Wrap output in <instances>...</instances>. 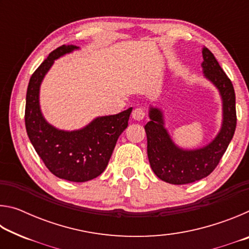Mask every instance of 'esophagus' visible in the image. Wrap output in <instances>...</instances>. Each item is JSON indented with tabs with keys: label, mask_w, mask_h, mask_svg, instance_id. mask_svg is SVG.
<instances>
[{
	"label": "esophagus",
	"mask_w": 249,
	"mask_h": 249,
	"mask_svg": "<svg viewBox=\"0 0 249 249\" xmlns=\"http://www.w3.org/2000/svg\"><path fill=\"white\" fill-rule=\"evenodd\" d=\"M132 116H133V119L135 120V121H142V119H144L145 117V112H144V109L142 108H135L134 111H133V114H132Z\"/></svg>",
	"instance_id": "esophagus-1"
}]
</instances>
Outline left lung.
<instances>
[{
	"mask_svg": "<svg viewBox=\"0 0 249 249\" xmlns=\"http://www.w3.org/2000/svg\"><path fill=\"white\" fill-rule=\"evenodd\" d=\"M204 78L216 88L222 100L221 129L212 142L196 149H183L175 144L165 127L160 108L150 105L149 122L145 125L147 155L155 175L171 184H187L208 177L215 169L229 147L236 128L235 91L231 80L210 50L202 48Z\"/></svg>",
	"mask_w": 249,
	"mask_h": 249,
	"instance_id": "1",
	"label": "left lung"
}]
</instances>
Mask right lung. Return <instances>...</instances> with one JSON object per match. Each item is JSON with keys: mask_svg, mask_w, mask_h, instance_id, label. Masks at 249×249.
Listing matches in <instances>:
<instances>
[{"mask_svg": "<svg viewBox=\"0 0 249 249\" xmlns=\"http://www.w3.org/2000/svg\"><path fill=\"white\" fill-rule=\"evenodd\" d=\"M79 48L60 46L33 73L26 93L25 125L32 145L53 175L72 182H86L105 170L120 135L127 127L133 108L95 117L75 130L59 129L46 121L39 104L40 84L56 59Z\"/></svg>", "mask_w": 249, "mask_h": 249, "instance_id": "add662e5", "label": "right lung"}]
</instances>
